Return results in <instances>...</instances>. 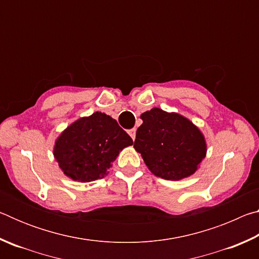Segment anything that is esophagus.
<instances>
[{
    "label": "esophagus",
    "mask_w": 259,
    "mask_h": 259,
    "mask_svg": "<svg viewBox=\"0 0 259 259\" xmlns=\"http://www.w3.org/2000/svg\"><path fill=\"white\" fill-rule=\"evenodd\" d=\"M129 135H130V137L133 138V140H135V138H136V129L134 128V129L129 130Z\"/></svg>",
    "instance_id": "esophagus-1"
}]
</instances>
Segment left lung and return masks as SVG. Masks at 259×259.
Returning a JSON list of instances; mask_svg holds the SVG:
<instances>
[{
    "label": "left lung",
    "mask_w": 259,
    "mask_h": 259,
    "mask_svg": "<svg viewBox=\"0 0 259 259\" xmlns=\"http://www.w3.org/2000/svg\"><path fill=\"white\" fill-rule=\"evenodd\" d=\"M135 150L150 171L166 181H181L194 175L207 155L204 135L187 117L159 107L140 115Z\"/></svg>",
    "instance_id": "left-lung-1"
}]
</instances>
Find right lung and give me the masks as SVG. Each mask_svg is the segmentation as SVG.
Returning <instances> with one entry per match:
<instances>
[{"instance_id":"1","label":"right lung","mask_w":259,"mask_h":259,"mask_svg":"<svg viewBox=\"0 0 259 259\" xmlns=\"http://www.w3.org/2000/svg\"><path fill=\"white\" fill-rule=\"evenodd\" d=\"M133 139L107 114L95 112L74 121L57 137L54 156L65 176L89 183L109 174L112 163Z\"/></svg>"}]
</instances>
